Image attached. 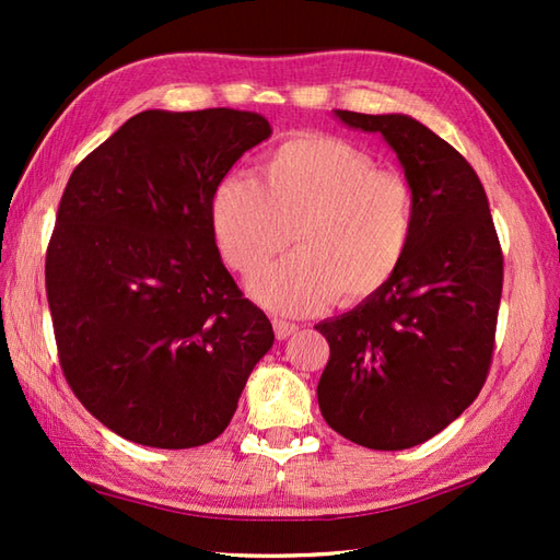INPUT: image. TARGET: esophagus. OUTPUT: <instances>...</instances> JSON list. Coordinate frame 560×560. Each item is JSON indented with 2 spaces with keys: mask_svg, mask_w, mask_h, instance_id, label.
<instances>
[{
  "mask_svg": "<svg viewBox=\"0 0 560 560\" xmlns=\"http://www.w3.org/2000/svg\"><path fill=\"white\" fill-rule=\"evenodd\" d=\"M295 329H299V325L287 323V319H273V335H277V339H289Z\"/></svg>",
  "mask_w": 560,
  "mask_h": 560,
  "instance_id": "obj_1",
  "label": "esophagus"
}]
</instances>
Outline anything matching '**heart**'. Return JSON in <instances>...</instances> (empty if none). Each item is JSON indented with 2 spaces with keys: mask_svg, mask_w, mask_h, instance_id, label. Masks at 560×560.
Segmentation results:
<instances>
[{
  "mask_svg": "<svg viewBox=\"0 0 560 560\" xmlns=\"http://www.w3.org/2000/svg\"><path fill=\"white\" fill-rule=\"evenodd\" d=\"M413 213L407 177L325 135L283 139L265 153L257 180L225 175L209 205L219 253L243 277L281 253L293 231L299 249L249 283L259 303L287 315L383 291L407 259Z\"/></svg>",
  "mask_w": 560,
  "mask_h": 560,
  "instance_id": "obj_1",
  "label": "heart"
}]
</instances>
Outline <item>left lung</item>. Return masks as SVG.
<instances>
[{
  "instance_id": "obj_1",
  "label": "left lung",
  "mask_w": 560,
  "mask_h": 560,
  "mask_svg": "<svg viewBox=\"0 0 560 560\" xmlns=\"http://www.w3.org/2000/svg\"><path fill=\"white\" fill-rule=\"evenodd\" d=\"M335 113L395 149L416 213L397 277L315 327L329 341L317 401L351 443L407 450L479 397L493 359L503 253L489 197L457 149L409 115Z\"/></svg>"
}]
</instances>
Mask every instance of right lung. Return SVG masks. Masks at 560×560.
I'll return each instance as SVG.
<instances>
[{
  "label": "right lung",
  "mask_w": 560,
  "mask_h": 560,
  "mask_svg": "<svg viewBox=\"0 0 560 560\" xmlns=\"http://www.w3.org/2000/svg\"><path fill=\"white\" fill-rule=\"evenodd\" d=\"M269 135L247 110H144L65 187L45 255L59 365L132 443H211L271 349V323L223 267L209 217L213 189Z\"/></svg>",
  "instance_id": "1"
}]
</instances>
